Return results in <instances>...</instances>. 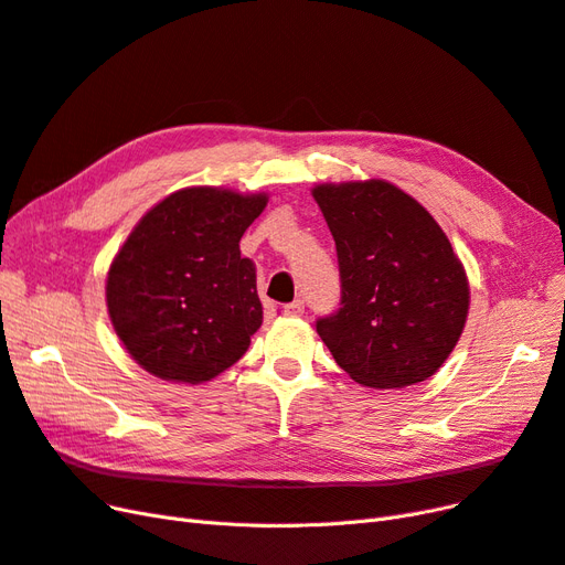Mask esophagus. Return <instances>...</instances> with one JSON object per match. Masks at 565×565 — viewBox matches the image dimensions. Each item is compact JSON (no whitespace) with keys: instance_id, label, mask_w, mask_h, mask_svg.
Here are the masks:
<instances>
[{"instance_id":"34e87169","label":"esophagus","mask_w":565,"mask_h":565,"mask_svg":"<svg viewBox=\"0 0 565 565\" xmlns=\"http://www.w3.org/2000/svg\"><path fill=\"white\" fill-rule=\"evenodd\" d=\"M284 311L290 317H302L305 315V300H294V302L284 305Z\"/></svg>"}]
</instances>
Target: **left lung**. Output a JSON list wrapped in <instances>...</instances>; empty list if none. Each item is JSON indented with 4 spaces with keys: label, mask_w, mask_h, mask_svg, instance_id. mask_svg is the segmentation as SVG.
<instances>
[{
    "label": "left lung",
    "mask_w": 565,
    "mask_h": 565,
    "mask_svg": "<svg viewBox=\"0 0 565 565\" xmlns=\"http://www.w3.org/2000/svg\"><path fill=\"white\" fill-rule=\"evenodd\" d=\"M335 239L340 307L317 332L353 382L405 388L437 372L461 338L468 279L426 209L386 181L315 188Z\"/></svg>",
    "instance_id": "left-lung-1"
}]
</instances>
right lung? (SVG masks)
<instances>
[{"mask_svg":"<svg viewBox=\"0 0 565 565\" xmlns=\"http://www.w3.org/2000/svg\"><path fill=\"white\" fill-rule=\"evenodd\" d=\"M265 204V195L185 188L137 223L111 263L107 307L143 370L200 384L244 356L263 305L239 239Z\"/></svg>","mask_w":565,"mask_h":565,"instance_id":"add662e5","label":"right lung"}]
</instances>
